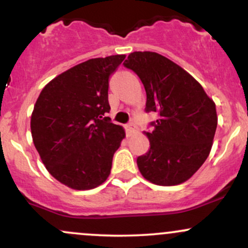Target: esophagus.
<instances>
[{
    "label": "esophagus",
    "instance_id": "obj_1",
    "mask_svg": "<svg viewBox=\"0 0 248 248\" xmlns=\"http://www.w3.org/2000/svg\"><path fill=\"white\" fill-rule=\"evenodd\" d=\"M134 132H135V126H134L133 124H127V126H126V134H127V136H130Z\"/></svg>",
    "mask_w": 248,
    "mask_h": 248
}]
</instances>
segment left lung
<instances>
[{"label":"left lung","mask_w":248,"mask_h":248,"mask_svg":"<svg viewBox=\"0 0 248 248\" xmlns=\"http://www.w3.org/2000/svg\"><path fill=\"white\" fill-rule=\"evenodd\" d=\"M124 66L134 71L147 93L146 112H156L146 133L149 150L138 167L147 181L163 186L189 179L205 162L217 129L213 100L202 85L177 64L150 51L128 56Z\"/></svg>","instance_id":"obj_1"}]
</instances>
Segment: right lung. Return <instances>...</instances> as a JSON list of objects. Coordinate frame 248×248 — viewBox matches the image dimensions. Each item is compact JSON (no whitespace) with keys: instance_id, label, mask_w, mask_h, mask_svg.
<instances>
[{"instance_id":"1","label":"right lung","mask_w":248,"mask_h":248,"mask_svg":"<svg viewBox=\"0 0 248 248\" xmlns=\"http://www.w3.org/2000/svg\"><path fill=\"white\" fill-rule=\"evenodd\" d=\"M124 58L116 55L76 65L43 88L33 107V144L47 171L71 189H94L109 176L126 134L106 116L108 81Z\"/></svg>"}]
</instances>
